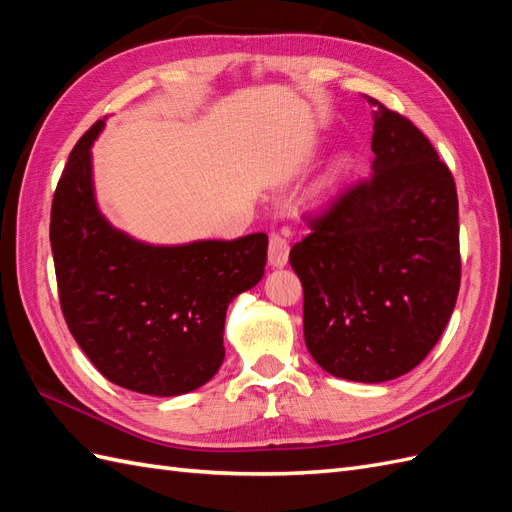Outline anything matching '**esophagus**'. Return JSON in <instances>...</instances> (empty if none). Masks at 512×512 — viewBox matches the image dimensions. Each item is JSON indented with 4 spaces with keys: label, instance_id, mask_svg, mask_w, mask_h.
<instances>
[{
    "label": "esophagus",
    "instance_id": "1",
    "mask_svg": "<svg viewBox=\"0 0 512 512\" xmlns=\"http://www.w3.org/2000/svg\"><path fill=\"white\" fill-rule=\"evenodd\" d=\"M290 257V242H287L281 233H270L268 240V261L274 268H283Z\"/></svg>",
    "mask_w": 512,
    "mask_h": 512
}]
</instances>
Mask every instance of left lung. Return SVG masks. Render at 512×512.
I'll list each match as a JSON object with an SVG mask.
<instances>
[{"mask_svg":"<svg viewBox=\"0 0 512 512\" xmlns=\"http://www.w3.org/2000/svg\"><path fill=\"white\" fill-rule=\"evenodd\" d=\"M376 106L372 175L350 183L292 246L305 344L322 370L357 383L411 372L435 348L458 287V196L430 140Z\"/></svg>","mask_w":512,"mask_h":512,"instance_id":"8db88e82","label":"left lung"}]
</instances>
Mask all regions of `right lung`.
<instances>
[{
	"label": "right lung",
	"instance_id": "right-lung-1",
	"mask_svg": "<svg viewBox=\"0 0 512 512\" xmlns=\"http://www.w3.org/2000/svg\"><path fill=\"white\" fill-rule=\"evenodd\" d=\"M101 127L77 140L51 203L62 316L110 383L181 396L222 365L227 305L264 277L268 235L149 246L116 231L99 214L90 173Z\"/></svg>",
	"mask_w": 512,
	"mask_h": 512
}]
</instances>
